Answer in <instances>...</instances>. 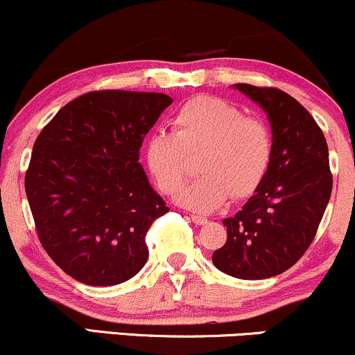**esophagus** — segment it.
Listing matches in <instances>:
<instances>
[{"label":"esophagus","mask_w":355,"mask_h":355,"mask_svg":"<svg viewBox=\"0 0 355 355\" xmlns=\"http://www.w3.org/2000/svg\"><path fill=\"white\" fill-rule=\"evenodd\" d=\"M191 218H192V222H194L196 225H205V224H207V218L202 217V216H191Z\"/></svg>","instance_id":"obj_1"}]
</instances>
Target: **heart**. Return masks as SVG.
<instances>
[{
  "label": "heart",
  "instance_id": "b5f03b06",
  "mask_svg": "<svg viewBox=\"0 0 355 355\" xmlns=\"http://www.w3.org/2000/svg\"><path fill=\"white\" fill-rule=\"evenodd\" d=\"M174 133L157 131L144 144V159L156 186L176 194L189 171V156L199 155L200 176L178 200L196 212H212L230 198L252 196L268 173L273 139L265 121L245 116L222 98L198 97L173 118Z\"/></svg>",
  "mask_w": 355,
  "mask_h": 355
}]
</instances>
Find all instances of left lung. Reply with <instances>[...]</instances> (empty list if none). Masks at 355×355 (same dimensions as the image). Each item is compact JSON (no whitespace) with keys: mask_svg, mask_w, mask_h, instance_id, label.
I'll return each instance as SVG.
<instances>
[{"mask_svg":"<svg viewBox=\"0 0 355 355\" xmlns=\"http://www.w3.org/2000/svg\"><path fill=\"white\" fill-rule=\"evenodd\" d=\"M268 116L273 157L243 207L229 218L227 242L212 263L240 279L282 275L311 245L332 191L329 151L309 112L286 92L235 84Z\"/></svg>","mask_w":355,"mask_h":355,"instance_id":"8db88e82","label":"left lung"}]
</instances>
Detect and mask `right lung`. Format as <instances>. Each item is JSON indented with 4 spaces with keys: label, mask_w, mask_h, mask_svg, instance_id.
<instances>
[{
    "label": "right lung",
    "mask_w": 355,
    "mask_h": 355,
    "mask_svg": "<svg viewBox=\"0 0 355 355\" xmlns=\"http://www.w3.org/2000/svg\"><path fill=\"white\" fill-rule=\"evenodd\" d=\"M173 103L164 94L103 90L55 113L26 173L44 250L77 282L113 286L148 260V230L169 212L139 164V148Z\"/></svg>",
    "instance_id": "right-lung-1"
}]
</instances>
